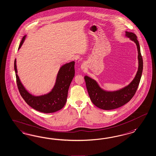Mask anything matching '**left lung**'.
Listing matches in <instances>:
<instances>
[{"instance_id":"8db88e82","label":"left lung","mask_w":156,"mask_h":156,"mask_svg":"<svg viewBox=\"0 0 156 156\" xmlns=\"http://www.w3.org/2000/svg\"><path fill=\"white\" fill-rule=\"evenodd\" d=\"M125 36L136 43L138 51V71L133 80L128 85L116 91L102 89L98 83L90 77L85 76L89 98L94 105L104 110H111L122 107L129 102L138 88L143 69V60L137 36L133 32H125Z\"/></svg>"}]
</instances>
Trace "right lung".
Wrapping results in <instances>:
<instances>
[{
	"label": "right lung",
	"mask_w": 156,
	"mask_h": 156,
	"mask_svg": "<svg viewBox=\"0 0 156 156\" xmlns=\"http://www.w3.org/2000/svg\"><path fill=\"white\" fill-rule=\"evenodd\" d=\"M26 35L24 36L18 49L22 47ZM16 59L14 69L16 83L20 95L27 104L37 111L49 113L62 109L67 101L68 92L72 80L75 76V62H68L61 67L58 72L55 84L48 94L36 96L30 94L23 85L18 76Z\"/></svg>",
	"instance_id": "obj_1"
}]
</instances>
